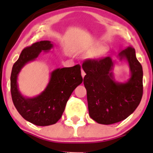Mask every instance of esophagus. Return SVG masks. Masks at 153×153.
Returning a JSON list of instances; mask_svg holds the SVG:
<instances>
[{
	"mask_svg": "<svg viewBox=\"0 0 153 153\" xmlns=\"http://www.w3.org/2000/svg\"><path fill=\"white\" fill-rule=\"evenodd\" d=\"M85 75H86L85 72H84V71L83 70V69H81V75H82V77H83V78H84V77L85 76Z\"/></svg>",
	"mask_w": 153,
	"mask_h": 153,
	"instance_id": "34e87169",
	"label": "esophagus"
}]
</instances>
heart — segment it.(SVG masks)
<instances>
[{"instance_id":"b5f03b06","label":"heart","mask_w":153,"mask_h":153,"mask_svg":"<svg viewBox=\"0 0 153 153\" xmlns=\"http://www.w3.org/2000/svg\"><path fill=\"white\" fill-rule=\"evenodd\" d=\"M97 47H100V46L98 45ZM106 49L105 48H101V49H98V50L94 51L92 53L89 54L88 57H89L90 59H98V58L102 57L103 55L106 53Z\"/></svg>"}]
</instances>
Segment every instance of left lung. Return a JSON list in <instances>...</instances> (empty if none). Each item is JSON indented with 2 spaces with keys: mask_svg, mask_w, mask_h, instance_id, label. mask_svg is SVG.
<instances>
[{
  "mask_svg": "<svg viewBox=\"0 0 153 153\" xmlns=\"http://www.w3.org/2000/svg\"><path fill=\"white\" fill-rule=\"evenodd\" d=\"M118 55L121 60L126 58L130 69L131 77L125 83L114 79V63L110 57L86 59L82 64L86 74L84 84L89 116L98 124H112L126 119L138 107L142 98L143 69L135 49L129 47Z\"/></svg>",
  "mask_w": 153,
  "mask_h": 153,
  "instance_id": "8db88e82",
  "label": "left lung"
}]
</instances>
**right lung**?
I'll return each mask as SVG.
<instances>
[{"mask_svg":"<svg viewBox=\"0 0 153 153\" xmlns=\"http://www.w3.org/2000/svg\"><path fill=\"white\" fill-rule=\"evenodd\" d=\"M53 47L49 41H41L26 47L12 67L10 78L12 101L20 115L37 126L55 124L62 116L66 104L74 89L82 83L81 66L58 68L52 72L50 80L44 91L34 98H25L18 89V75L29 61L37 58L42 51Z\"/></svg>","mask_w":153,"mask_h":153,"instance_id":"add662e5","label":"right lung"}]
</instances>
